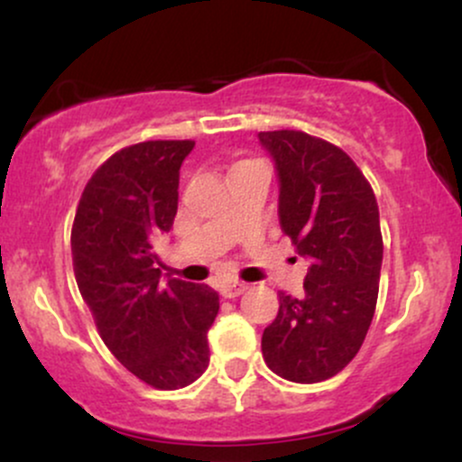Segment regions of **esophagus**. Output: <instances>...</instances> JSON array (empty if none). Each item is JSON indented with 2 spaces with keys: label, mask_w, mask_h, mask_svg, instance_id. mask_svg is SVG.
Instances as JSON below:
<instances>
[{
  "label": "esophagus",
  "mask_w": 462,
  "mask_h": 462,
  "mask_svg": "<svg viewBox=\"0 0 462 462\" xmlns=\"http://www.w3.org/2000/svg\"><path fill=\"white\" fill-rule=\"evenodd\" d=\"M245 289H247V284H243V282H238V280H230V282H224L221 284V295H224V298H238V295L241 293H245Z\"/></svg>",
  "instance_id": "1"
}]
</instances>
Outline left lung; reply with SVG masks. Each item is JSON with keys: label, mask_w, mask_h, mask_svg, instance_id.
Wrapping results in <instances>:
<instances>
[{"label": "left lung", "mask_w": 462, "mask_h": 462, "mask_svg": "<svg viewBox=\"0 0 462 462\" xmlns=\"http://www.w3.org/2000/svg\"><path fill=\"white\" fill-rule=\"evenodd\" d=\"M258 141L278 176L280 227L310 261L304 298L278 293L263 356L280 378L321 383L356 356L374 319L383 267L378 201L332 143L298 130L261 132Z\"/></svg>", "instance_id": "left-lung-1"}]
</instances>
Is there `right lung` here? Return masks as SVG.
Here are the masks:
<instances>
[{"mask_svg": "<svg viewBox=\"0 0 462 462\" xmlns=\"http://www.w3.org/2000/svg\"><path fill=\"white\" fill-rule=\"evenodd\" d=\"M193 141H145L113 153L79 198L71 230L82 300L115 358L153 389H182L208 367L219 295L167 280L153 243L178 213L180 167Z\"/></svg>", "mask_w": 462, "mask_h": 462, "instance_id": "right-lung-1", "label": "right lung"}]
</instances>
